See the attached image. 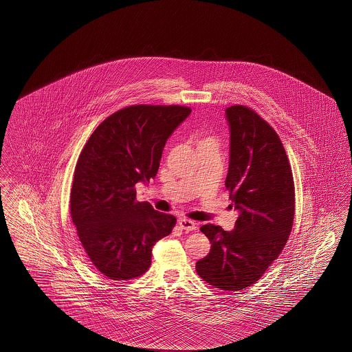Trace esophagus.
<instances>
[{"instance_id":"obj_1","label":"esophagus","mask_w":352,"mask_h":352,"mask_svg":"<svg viewBox=\"0 0 352 352\" xmlns=\"http://www.w3.org/2000/svg\"><path fill=\"white\" fill-rule=\"evenodd\" d=\"M178 224H179V227L184 230V231H187V232H190V231H195L197 228H198V224L194 221V220H190V219L187 218H181L178 220Z\"/></svg>"}]
</instances>
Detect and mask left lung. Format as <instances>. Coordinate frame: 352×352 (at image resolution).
I'll return each instance as SVG.
<instances>
[{
	"label": "left lung",
	"instance_id": "obj_1",
	"mask_svg": "<svg viewBox=\"0 0 352 352\" xmlns=\"http://www.w3.org/2000/svg\"><path fill=\"white\" fill-rule=\"evenodd\" d=\"M230 122V168L226 187L239 211L234 230L206 224L210 253L195 265L207 284L243 290L280 256L293 227L296 194L284 145L264 118L245 105L226 109Z\"/></svg>",
	"mask_w": 352,
	"mask_h": 352
}]
</instances>
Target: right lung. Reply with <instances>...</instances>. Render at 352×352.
<instances>
[{
    "label": "right lung",
    "mask_w": 352,
    "mask_h": 352,
    "mask_svg": "<svg viewBox=\"0 0 352 352\" xmlns=\"http://www.w3.org/2000/svg\"><path fill=\"white\" fill-rule=\"evenodd\" d=\"M191 113L184 105H131L105 118L84 145L69 197L82 250L109 280L142 276L151 248L177 219L137 201L135 184L157 175L162 151Z\"/></svg>",
    "instance_id": "right-lung-1"
}]
</instances>
